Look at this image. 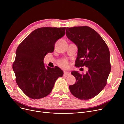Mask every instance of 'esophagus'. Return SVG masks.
<instances>
[{"label": "esophagus", "mask_w": 124, "mask_h": 124, "mask_svg": "<svg viewBox=\"0 0 124 124\" xmlns=\"http://www.w3.org/2000/svg\"><path fill=\"white\" fill-rule=\"evenodd\" d=\"M70 74L68 72H64V73H63V76L65 77H68V76H69V75H70Z\"/></svg>", "instance_id": "1"}]
</instances>
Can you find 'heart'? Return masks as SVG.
Returning <instances> with one entry per match:
<instances>
[{
    "instance_id": "heart-1",
    "label": "heart",
    "mask_w": 124,
    "mask_h": 124,
    "mask_svg": "<svg viewBox=\"0 0 124 124\" xmlns=\"http://www.w3.org/2000/svg\"><path fill=\"white\" fill-rule=\"evenodd\" d=\"M58 65L63 69H67L70 66L69 61L66 59H62L58 62Z\"/></svg>"
}]
</instances>
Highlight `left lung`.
Here are the masks:
<instances>
[{"label":"left lung","instance_id":"1","mask_svg":"<svg viewBox=\"0 0 124 124\" xmlns=\"http://www.w3.org/2000/svg\"><path fill=\"white\" fill-rule=\"evenodd\" d=\"M66 35L78 47L75 66L88 68L85 74L73 71L76 82L69 86L70 91L80 100H88L104 89L111 71L110 52L101 36L88 26L66 28Z\"/></svg>","mask_w":124,"mask_h":124}]
</instances>
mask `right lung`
Masks as SVG:
<instances>
[{"mask_svg": "<svg viewBox=\"0 0 124 124\" xmlns=\"http://www.w3.org/2000/svg\"><path fill=\"white\" fill-rule=\"evenodd\" d=\"M66 27L36 29L18 46L13 69L16 83L29 98L38 99L49 95L63 71L57 66H45L44 60L54 51L56 42L65 33Z\"/></svg>", "mask_w": 124, "mask_h": 124, "instance_id": "1", "label": "right lung"}]
</instances>
